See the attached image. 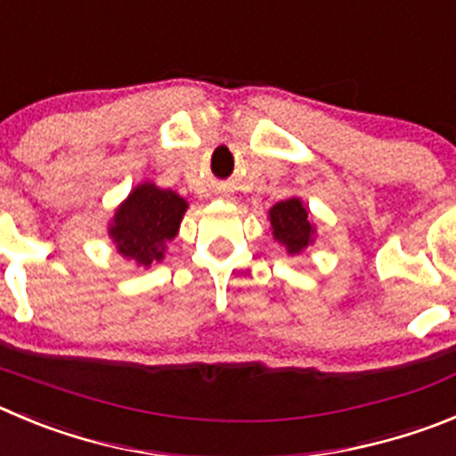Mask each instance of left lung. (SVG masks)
<instances>
[{"mask_svg": "<svg viewBox=\"0 0 456 456\" xmlns=\"http://www.w3.org/2000/svg\"><path fill=\"white\" fill-rule=\"evenodd\" d=\"M273 240L296 256L314 241V225L310 221V210L300 199H287L275 203L269 210Z\"/></svg>", "mask_w": 456, "mask_h": 456, "instance_id": "obj_1", "label": "left lung"}]
</instances>
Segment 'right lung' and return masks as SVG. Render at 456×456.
<instances>
[{"label":"right lung","instance_id":"add662e5","mask_svg":"<svg viewBox=\"0 0 456 456\" xmlns=\"http://www.w3.org/2000/svg\"><path fill=\"white\" fill-rule=\"evenodd\" d=\"M187 200L176 191L142 183L117 208L108 228L117 250L140 266H151L165 257L167 241L181 228Z\"/></svg>","mask_w":456,"mask_h":456}]
</instances>
